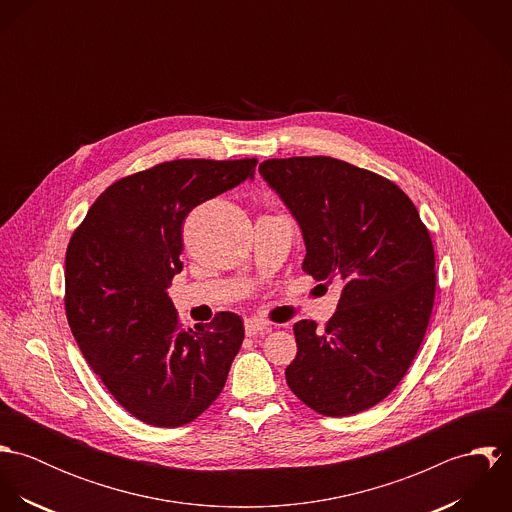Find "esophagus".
Segmentation results:
<instances>
[{"mask_svg":"<svg viewBox=\"0 0 512 512\" xmlns=\"http://www.w3.org/2000/svg\"><path fill=\"white\" fill-rule=\"evenodd\" d=\"M268 329H270L268 323L262 321V319H256V317H248V319L244 321V331H246L248 337H256V335H260V333H266Z\"/></svg>","mask_w":512,"mask_h":512,"instance_id":"1","label":"esophagus"}]
</instances>
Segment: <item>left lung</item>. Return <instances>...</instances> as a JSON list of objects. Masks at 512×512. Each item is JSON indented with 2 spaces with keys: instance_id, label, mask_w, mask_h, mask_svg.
Returning a JSON list of instances; mask_svg holds the SVG:
<instances>
[{
  "instance_id": "8db88e82",
  "label": "left lung",
  "mask_w": 512,
  "mask_h": 512,
  "mask_svg": "<svg viewBox=\"0 0 512 512\" xmlns=\"http://www.w3.org/2000/svg\"><path fill=\"white\" fill-rule=\"evenodd\" d=\"M258 171L301 228L303 272L343 286L323 331L307 319L293 325L288 386L323 416L372 408L398 386L430 323V232L400 187L347 161L268 159Z\"/></svg>"
}]
</instances>
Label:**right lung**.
<instances>
[{"label": "right lung", "mask_w": 512, "mask_h": 512, "mask_svg": "<svg viewBox=\"0 0 512 512\" xmlns=\"http://www.w3.org/2000/svg\"><path fill=\"white\" fill-rule=\"evenodd\" d=\"M256 163H159L110 185L74 230L65 270L74 339L120 406L149 426L201 416L242 345L244 323L232 311L183 329L167 288L183 268L185 217L254 179Z\"/></svg>", "instance_id": "right-lung-1"}]
</instances>
